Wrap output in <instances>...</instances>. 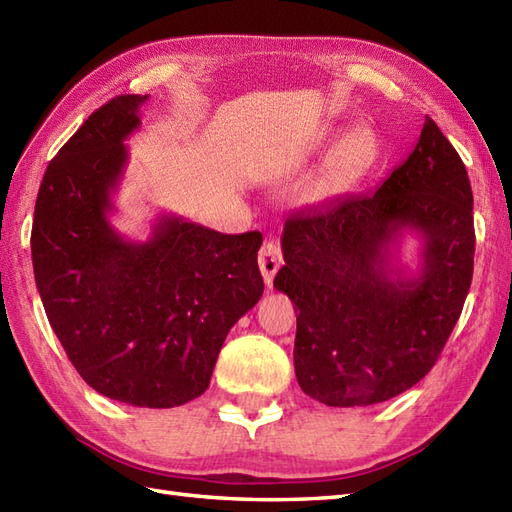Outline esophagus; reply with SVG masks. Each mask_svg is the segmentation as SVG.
<instances>
[{"label":"esophagus","instance_id":"obj_1","mask_svg":"<svg viewBox=\"0 0 512 512\" xmlns=\"http://www.w3.org/2000/svg\"><path fill=\"white\" fill-rule=\"evenodd\" d=\"M259 270L264 275V281L270 285L272 279H275L277 270L281 266V246L277 240H268L264 246L259 248Z\"/></svg>","mask_w":512,"mask_h":512}]
</instances>
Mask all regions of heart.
<instances>
[{"label":"heart","instance_id":"obj_1","mask_svg":"<svg viewBox=\"0 0 512 512\" xmlns=\"http://www.w3.org/2000/svg\"><path fill=\"white\" fill-rule=\"evenodd\" d=\"M375 152V137L371 128L355 126L329 152V157L320 170V176L310 192V200H325L342 192L351 178L371 161Z\"/></svg>","mask_w":512,"mask_h":512}]
</instances>
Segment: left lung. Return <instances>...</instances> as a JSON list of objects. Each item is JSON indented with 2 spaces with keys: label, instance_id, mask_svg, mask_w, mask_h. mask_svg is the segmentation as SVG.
Listing matches in <instances>:
<instances>
[{
  "label": "left lung",
  "instance_id": "obj_1",
  "mask_svg": "<svg viewBox=\"0 0 512 512\" xmlns=\"http://www.w3.org/2000/svg\"><path fill=\"white\" fill-rule=\"evenodd\" d=\"M403 230L422 237L420 270L399 267ZM275 288L294 303V371L334 408L373 406L432 371L473 277V194L454 146L425 117L417 146L371 196L285 220Z\"/></svg>",
  "mask_w": 512,
  "mask_h": 512
}]
</instances>
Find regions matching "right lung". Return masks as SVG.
Here are the masks:
<instances>
[{
	"mask_svg": "<svg viewBox=\"0 0 512 512\" xmlns=\"http://www.w3.org/2000/svg\"><path fill=\"white\" fill-rule=\"evenodd\" d=\"M148 95H117L58 150L41 181L32 266L67 358L100 395L174 408L211 382L224 338L264 294L261 233H218L157 218L146 242L109 216Z\"/></svg>",
	"mask_w": 512,
	"mask_h": 512,
	"instance_id": "right-lung-1",
	"label": "right lung"
}]
</instances>
